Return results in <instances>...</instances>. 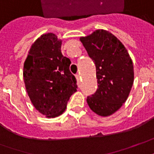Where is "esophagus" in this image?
Here are the masks:
<instances>
[{
  "instance_id": "obj_1",
  "label": "esophagus",
  "mask_w": 154,
  "mask_h": 154,
  "mask_svg": "<svg viewBox=\"0 0 154 154\" xmlns=\"http://www.w3.org/2000/svg\"><path fill=\"white\" fill-rule=\"evenodd\" d=\"M76 78H77V81L78 83H80L81 82V77H80V74H77L76 75Z\"/></svg>"
}]
</instances>
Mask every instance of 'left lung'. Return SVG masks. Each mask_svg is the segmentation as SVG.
Listing matches in <instances>:
<instances>
[{
	"label": "left lung",
	"instance_id": "8db88e82",
	"mask_svg": "<svg viewBox=\"0 0 154 154\" xmlns=\"http://www.w3.org/2000/svg\"><path fill=\"white\" fill-rule=\"evenodd\" d=\"M80 41L95 63L98 84L87 103L96 114L110 116L128 97L134 80L133 61L123 44L106 30H96Z\"/></svg>",
	"mask_w": 154,
	"mask_h": 154
}]
</instances>
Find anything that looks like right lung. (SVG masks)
I'll return each instance as SVG.
<instances>
[{
    "label": "right lung",
    "mask_w": 154,
    "mask_h": 154,
    "mask_svg": "<svg viewBox=\"0 0 154 154\" xmlns=\"http://www.w3.org/2000/svg\"><path fill=\"white\" fill-rule=\"evenodd\" d=\"M62 42L54 33L42 35L32 45L23 66L30 100L47 118L62 114L70 97L77 92V81L69 70L71 61L61 51Z\"/></svg>",
    "instance_id": "add662e5"
}]
</instances>
